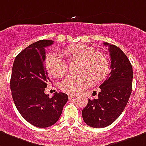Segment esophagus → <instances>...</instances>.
<instances>
[{"mask_svg":"<svg viewBox=\"0 0 146 146\" xmlns=\"http://www.w3.org/2000/svg\"><path fill=\"white\" fill-rule=\"evenodd\" d=\"M69 98H70V99H72V98H76V94H69Z\"/></svg>","mask_w":146,"mask_h":146,"instance_id":"esophagus-1","label":"esophagus"}]
</instances>
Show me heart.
Here are the masks:
<instances>
[{
  "mask_svg": "<svg viewBox=\"0 0 146 146\" xmlns=\"http://www.w3.org/2000/svg\"><path fill=\"white\" fill-rule=\"evenodd\" d=\"M63 53L70 62L80 61V75H69L60 83L62 91L76 94L90 87L93 81H103L110 73L108 57L101 52H97L92 46L84 44L73 45L65 48ZM45 66L49 74L57 78L64 76L68 65L57 53L48 54L45 59Z\"/></svg>",
  "mask_w": 146,
  "mask_h": 146,
  "instance_id": "1",
  "label": "heart"
}]
</instances>
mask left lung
I'll return each mask as SVG.
<instances>
[{"instance_id":"8db88e82","label":"left lung","mask_w":146,"mask_h":146,"mask_svg":"<svg viewBox=\"0 0 146 146\" xmlns=\"http://www.w3.org/2000/svg\"><path fill=\"white\" fill-rule=\"evenodd\" d=\"M111 56V73L100 85L98 98L88 99L82 111L84 122L93 128L111 125L121 114L130 98L133 71L129 59L117 46L104 42Z\"/></svg>"}]
</instances>
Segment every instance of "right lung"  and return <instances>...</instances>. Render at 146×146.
<instances>
[{"instance_id": "add662e5", "label": "right lung", "mask_w": 146, "mask_h": 146, "mask_svg": "<svg viewBox=\"0 0 146 146\" xmlns=\"http://www.w3.org/2000/svg\"><path fill=\"white\" fill-rule=\"evenodd\" d=\"M52 40H40L29 46L15 57L11 77V90L19 113L28 122L38 128L54 125L68 100L64 93L51 98L45 94L50 80L45 66L46 48Z\"/></svg>"}]
</instances>
